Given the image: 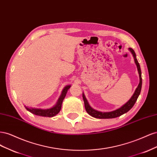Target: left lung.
<instances>
[{"instance_id": "8db88e82", "label": "left lung", "mask_w": 157, "mask_h": 157, "mask_svg": "<svg viewBox=\"0 0 157 157\" xmlns=\"http://www.w3.org/2000/svg\"><path fill=\"white\" fill-rule=\"evenodd\" d=\"M132 53L133 57H134L135 63L137 66V71H138V73H139V77H140V83L137 86V88L136 89L135 92L134 94L132 95V96L131 98L128 100L124 105H123L122 107L120 108H118L115 111H110V112H101V111H99L96 110V109H93L91 106L90 105V104L88 102V100L86 99V97L84 96V94L82 93V98H83V100L84 102V107L85 109H86V112L89 114L90 116H92L94 118H116L118 117H120L123 114H124L127 113L128 111H130V109L132 108V107L134 105V104L136 101H137V98H138L140 92H141V86H142V78H141V68H140V63L137 61V59L136 58V55L134 50H133L131 48H128Z\"/></svg>"}]
</instances>
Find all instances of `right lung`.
Wrapping results in <instances>:
<instances>
[{
	"instance_id": "add662e5",
	"label": "right lung",
	"mask_w": 157,
	"mask_h": 157,
	"mask_svg": "<svg viewBox=\"0 0 157 157\" xmlns=\"http://www.w3.org/2000/svg\"><path fill=\"white\" fill-rule=\"evenodd\" d=\"M71 86V85H67L64 87L62 90L59 99H58V101L56 103V105L50 109H40V108H35V107H29L25 105V108L27 109L28 111L31 112V113L34 114L37 116H41V117H53L58 115L59 112L60 111L61 109V105L63 99L67 94L68 90L70 88Z\"/></svg>"
}]
</instances>
